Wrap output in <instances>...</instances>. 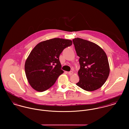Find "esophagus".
I'll return each instance as SVG.
<instances>
[{
  "mask_svg": "<svg viewBox=\"0 0 129 129\" xmlns=\"http://www.w3.org/2000/svg\"><path fill=\"white\" fill-rule=\"evenodd\" d=\"M68 74H69V75H71L73 74H74V73H73V71H71V72H69L68 73Z\"/></svg>",
  "mask_w": 129,
  "mask_h": 129,
  "instance_id": "obj_1",
  "label": "esophagus"
}]
</instances>
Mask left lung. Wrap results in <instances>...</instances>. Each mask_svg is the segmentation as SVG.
<instances>
[{"instance_id":"1","label":"left lung","mask_w":129,"mask_h":129,"mask_svg":"<svg viewBox=\"0 0 129 129\" xmlns=\"http://www.w3.org/2000/svg\"><path fill=\"white\" fill-rule=\"evenodd\" d=\"M73 41L80 66L78 72L79 81L76 84L88 91L100 88L110 73L105 52L98 45L87 40L77 38Z\"/></svg>"}]
</instances>
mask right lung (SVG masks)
Returning <instances> with one entry per match:
<instances>
[{
    "mask_svg": "<svg viewBox=\"0 0 129 129\" xmlns=\"http://www.w3.org/2000/svg\"><path fill=\"white\" fill-rule=\"evenodd\" d=\"M72 44L70 40L54 38L41 42L34 48L25 63L26 77L34 89L43 92L55 84L63 73L59 55Z\"/></svg>",
    "mask_w": 129,
    "mask_h": 129,
    "instance_id": "obj_1",
    "label": "right lung"
}]
</instances>
